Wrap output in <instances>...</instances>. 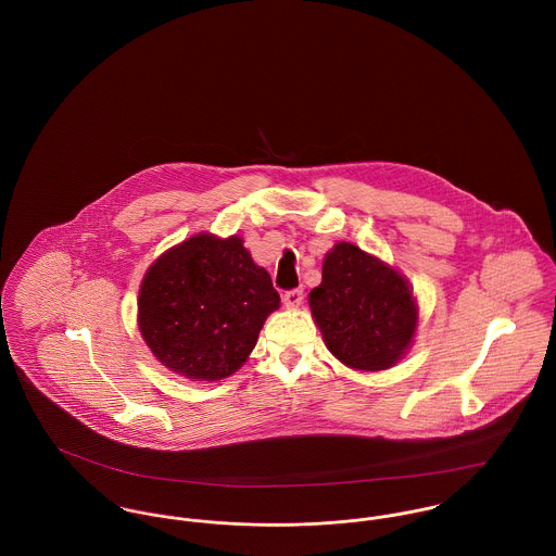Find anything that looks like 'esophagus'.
<instances>
[{
  "label": "esophagus",
  "instance_id": "34e87169",
  "mask_svg": "<svg viewBox=\"0 0 556 556\" xmlns=\"http://www.w3.org/2000/svg\"><path fill=\"white\" fill-rule=\"evenodd\" d=\"M282 302L287 308H300L304 302V291L302 289H291L282 295Z\"/></svg>",
  "mask_w": 556,
  "mask_h": 556
}]
</instances>
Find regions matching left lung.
<instances>
[{"label":"left lung","mask_w":556,"mask_h":556,"mask_svg":"<svg viewBox=\"0 0 556 556\" xmlns=\"http://www.w3.org/2000/svg\"><path fill=\"white\" fill-rule=\"evenodd\" d=\"M308 304L329 353L353 370L392 368L417 329V304L406 278L349 241H338L325 254L323 280Z\"/></svg>","instance_id":"left-lung-1"}]
</instances>
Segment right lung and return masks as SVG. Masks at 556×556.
<instances>
[{"label": "right lung", "instance_id": "right-lung-1", "mask_svg": "<svg viewBox=\"0 0 556 556\" xmlns=\"http://www.w3.org/2000/svg\"><path fill=\"white\" fill-rule=\"evenodd\" d=\"M280 295L238 236L199 233L148 269L139 329L162 366L194 381L231 377L252 353Z\"/></svg>", "mask_w": 556, "mask_h": 556}]
</instances>
